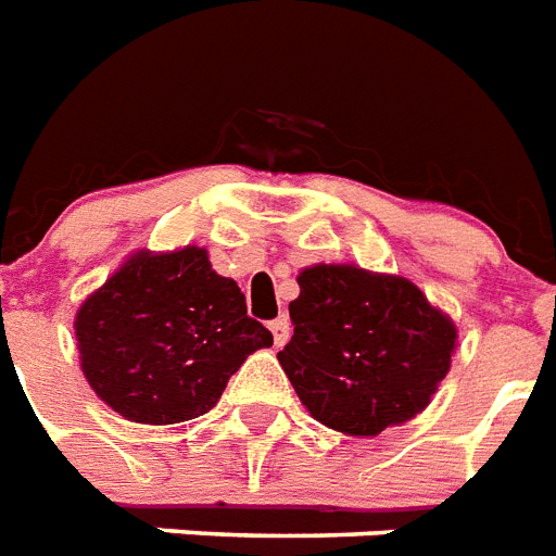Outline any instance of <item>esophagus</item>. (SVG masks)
<instances>
[{
    "label": "esophagus",
    "mask_w": 556,
    "mask_h": 556,
    "mask_svg": "<svg viewBox=\"0 0 556 556\" xmlns=\"http://www.w3.org/2000/svg\"><path fill=\"white\" fill-rule=\"evenodd\" d=\"M269 331H273V337H275V345H283V342L290 340L293 325H290V319H287V316H278V319H273V323H269Z\"/></svg>",
    "instance_id": "obj_1"
}]
</instances>
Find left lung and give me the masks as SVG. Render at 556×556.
I'll use <instances>...</instances> for the list:
<instances>
[{"label": "left lung", "mask_w": 556, "mask_h": 556, "mask_svg": "<svg viewBox=\"0 0 556 556\" xmlns=\"http://www.w3.org/2000/svg\"><path fill=\"white\" fill-rule=\"evenodd\" d=\"M290 302L278 363L313 419L375 437L425 410L452 366L457 331L416 283L354 266H313Z\"/></svg>", "instance_id": "obj_1"}]
</instances>
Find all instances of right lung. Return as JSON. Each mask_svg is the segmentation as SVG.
Returning a JSON list of instances; mask_svg holds the SVG:
<instances>
[{"mask_svg":"<svg viewBox=\"0 0 556 556\" xmlns=\"http://www.w3.org/2000/svg\"><path fill=\"white\" fill-rule=\"evenodd\" d=\"M75 337L96 395L143 425L207 413L245 357L273 345L237 281L195 245L135 254L81 304Z\"/></svg>","mask_w":556,"mask_h":556,"instance_id":"right-lung-1","label":"right lung"}]
</instances>
